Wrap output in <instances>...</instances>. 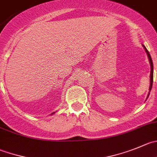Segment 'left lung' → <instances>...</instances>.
<instances>
[{"mask_svg": "<svg viewBox=\"0 0 157 157\" xmlns=\"http://www.w3.org/2000/svg\"><path fill=\"white\" fill-rule=\"evenodd\" d=\"M143 47H144L145 51H146V52H147V55H148L149 61H150V68H151V71H150V92H149L148 95H147V98H148V97H149V95H150V91H151V89H152V86H153V61H152L151 56H150V53H149L148 50H147V49L146 48V47H145V46H143Z\"/></svg>", "mask_w": 157, "mask_h": 157, "instance_id": "1", "label": "left lung"}]
</instances>
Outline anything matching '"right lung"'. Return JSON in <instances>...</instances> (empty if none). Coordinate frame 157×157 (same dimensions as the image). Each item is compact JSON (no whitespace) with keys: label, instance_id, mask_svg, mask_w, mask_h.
<instances>
[{"label":"right lung","instance_id":"obj_1","mask_svg":"<svg viewBox=\"0 0 157 157\" xmlns=\"http://www.w3.org/2000/svg\"><path fill=\"white\" fill-rule=\"evenodd\" d=\"M54 113H52V114H54Z\"/></svg>","mask_w":157,"mask_h":157}]
</instances>
